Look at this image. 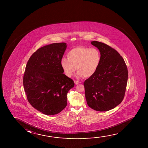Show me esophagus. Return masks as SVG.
I'll list each match as a JSON object with an SVG mask.
<instances>
[{"instance_id":"1","label":"esophagus","mask_w":148,"mask_h":148,"mask_svg":"<svg viewBox=\"0 0 148 148\" xmlns=\"http://www.w3.org/2000/svg\"><path fill=\"white\" fill-rule=\"evenodd\" d=\"M74 83H75V84H78L80 82L78 81H74Z\"/></svg>"}]
</instances>
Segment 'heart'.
<instances>
[{
	"mask_svg": "<svg viewBox=\"0 0 148 148\" xmlns=\"http://www.w3.org/2000/svg\"><path fill=\"white\" fill-rule=\"evenodd\" d=\"M68 59H61V65L64 72L71 77L76 69V76L88 78L97 71L101 62V54L95 48L77 47L67 53Z\"/></svg>",
	"mask_w": 148,
	"mask_h": 148,
	"instance_id": "obj_1",
	"label": "heart"
}]
</instances>
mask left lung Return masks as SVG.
I'll return each mask as SVG.
<instances>
[{"instance_id":"left-lung-1","label":"left lung","mask_w":148,"mask_h":148,"mask_svg":"<svg viewBox=\"0 0 148 148\" xmlns=\"http://www.w3.org/2000/svg\"><path fill=\"white\" fill-rule=\"evenodd\" d=\"M101 54L97 71L84 82L87 103L91 109L103 112L113 109L123 99L128 79L127 66L115 49L99 41H91Z\"/></svg>"}]
</instances>
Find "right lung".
I'll return each instance as SVG.
<instances>
[{
	"label": "right lung",
	"mask_w": 148,
	"mask_h": 148,
	"mask_svg": "<svg viewBox=\"0 0 148 148\" xmlns=\"http://www.w3.org/2000/svg\"><path fill=\"white\" fill-rule=\"evenodd\" d=\"M66 49L65 42L45 45L37 49L27 64L23 85L27 99L45 115H53L64 109L67 93L74 86L61 67Z\"/></svg>",
	"instance_id": "obj_1"
}]
</instances>
